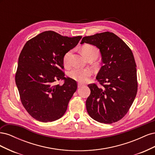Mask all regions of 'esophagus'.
I'll return each mask as SVG.
<instances>
[{"label":"esophagus","mask_w":155,"mask_h":155,"mask_svg":"<svg viewBox=\"0 0 155 155\" xmlns=\"http://www.w3.org/2000/svg\"><path fill=\"white\" fill-rule=\"evenodd\" d=\"M78 88H81V87H83V85H82V84H81V83H78Z\"/></svg>","instance_id":"esophagus-1"}]
</instances>
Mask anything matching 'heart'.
Masks as SVG:
<instances>
[{
	"instance_id": "heart-1",
	"label": "heart",
	"mask_w": 155,
	"mask_h": 155,
	"mask_svg": "<svg viewBox=\"0 0 155 155\" xmlns=\"http://www.w3.org/2000/svg\"><path fill=\"white\" fill-rule=\"evenodd\" d=\"M81 53L87 59L90 58L95 59L99 54V51L95 46L91 45H86L82 47ZM70 55H71V51H68L63 56V61L65 67H68L69 65ZM91 70L89 69L74 68L68 72V76L70 79H72L75 81L83 83L87 81L88 78L91 76Z\"/></svg>"
}]
</instances>
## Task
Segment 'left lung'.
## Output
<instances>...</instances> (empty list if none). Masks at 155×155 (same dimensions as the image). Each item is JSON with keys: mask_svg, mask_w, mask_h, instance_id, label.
<instances>
[{"mask_svg": "<svg viewBox=\"0 0 155 155\" xmlns=\"http://www.w3.org/2000/svg\"><path fill=\"white\" fill-rule=\"evenodd\" d=\"M84 43L100 49L104 65L96 79L101 87L89 84L86 101L88 113L103 124L116 122L127 113L137 96V64L132 51L119 37L109 31L84 37Z\"/></svg>", "mask_w": 155, "mask_h": 155, "instance_id": "8db88e82", "label": "left lung"}]
</instances>
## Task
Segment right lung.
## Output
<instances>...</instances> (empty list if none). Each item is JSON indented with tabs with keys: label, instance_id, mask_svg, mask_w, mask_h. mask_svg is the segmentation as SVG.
Wrapping results in <instances>:
<instances>
[{
	"label": "right lung",
	"instance_id": "right-lung-1",
	"mask_svg": "<svg viewBox=\"0 0 155 155\" xmlns=\"http://www.w3.org/2000/svg\"><path fill=\"white\" fill-rule=\"evenodd\" d=\"M82 36L68 37L46 31L26 42L18 58L15 83L26 111L42 122L59 119L76 91V81L64 77L63 56ZM64 79L63 86L54 82Z\"/></svg>",
	"mask_w": 155,
	"mask_h": 155
}]
</instances>
